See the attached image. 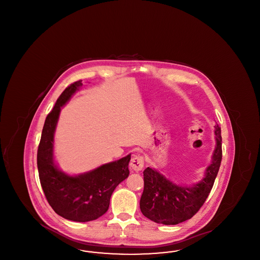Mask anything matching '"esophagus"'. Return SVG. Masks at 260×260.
Segmentation results:
<instances>
[{"label":"esophagus","mask_w":260,"mask_h":260,"mask_svg":"<svg viewBox=\"0 0 260 260\" xmlns=\"http://www.w3.org/2000/svg\"><path fill=\"white\" fill-rule=\"evenodd\" d=\"M132 170H134L135 172H139L143 169L144 167V159L142 156L140 155H136L135 157H133V159L131 160L129 164Z\"/></svg>","instance_id":"esophagus-1"}]
</instances>
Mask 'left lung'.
Segmentation results:
<instances>
[{"instance_id": "1", "label": "left lung", "mask_w": 260, "mask_h": 260, "mask_svg": "<svg viewBox=\"0 0 260 260\" xmlns=\"http://www.w3.org/2000/svg\"><path fill=\"white\" fill-rule=\"evenodd\" d=\"M215 148L205 177L191 186L176 185L158 171L147 168L143 172L144 190L140 199V210L156 223L175 225L195 215L208 198L219 171L222 159L221 129L214 125Z\"/></svg>"}]
</instances>
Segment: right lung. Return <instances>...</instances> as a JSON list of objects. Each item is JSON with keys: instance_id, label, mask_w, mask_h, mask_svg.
Returning a JSON list of instances; mask_svg holds the SVG:
<instances>
[{"instance_id": "add662e5", "label": "right lung", "mask_w": 260, "mask_h": 260, "mask_svg": "<svg viewBox=\"0 0 260 260\" xmlns=\"http://www.w3.org/2000/svg\"><path fill=\"white\" fill-rule=\"evenodd\" d=\"M82 86V81L75 82L56 100L46 118L37 153L40 182L50 207L63 218L77 222L95 220L108 210L113 191L129 174L131 161L127 155L74 176L63 173L55 165L54 132L61 107Z\"/></svg>"}]
</instances>
